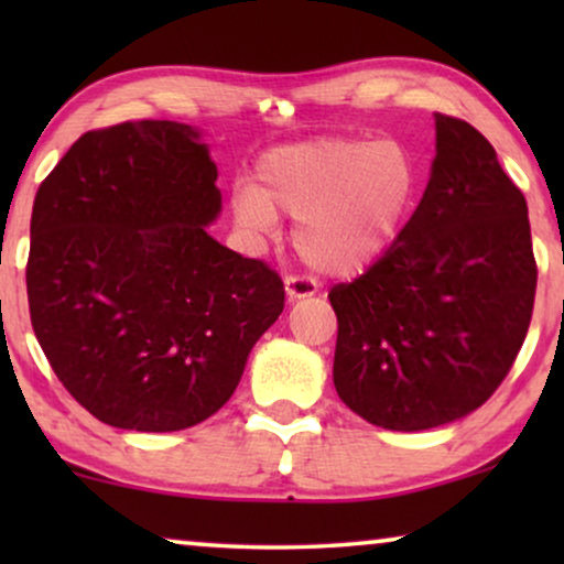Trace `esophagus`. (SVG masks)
I'll list each match as a JSON object with an SVG mask.
<instances>
[{
	"instance_id": "obj_1",
	"label": "esophagus",
	"mask_w": 564,
	"mask_h": 564,
	"mask_svg": "<svg viewBox=\"0 0 564 564\" xmlns=\"http://www.w3.org/2000/svg\"><path fill=\"white\" fill-rule=\"evenodd\" d=\"M284 292H288L290 300L311 297L318 292V282L311 280V276H305V274H290L288 280H284Z\"/></svg>"
}]
</instances>
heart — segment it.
I'll return each mask as SVG.
<instances>
[{"mask_svg":"<svg viewBox=\"0 0 564 564\" xmlns=\"http://www.w3.org/2000/svg\"><path fill=\"white\" fill-rule=\"evenodd\" d=\"M419 187L413 153L395 138H318L280 145L257 161V187L236 189L243 228L274 230L297 218L295 249L323 274H351L380 257Z\"/></svg>","mask_w":564,"mask_h":564,"instance_id":"heart-1","label":"heart"}]
</instances>
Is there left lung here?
Masks as SVG:
<instances>
[{"label": "left lung", "mask_w": 564, "mask_h": 564, "mask_svg": "<svg viewBox=\"0 0 564 564\" xmlns=\"http://www.w3.org/2000/svg\"><path fill=\"white\" fill-rule=\"evenodd\" d=\"M534 295L527 197L480 130L436 112V159L411 220L365 274L328 292L338 398L390 431L462 419L511 372Z\"/></svg>", "instance_id": "left-lung-1"}]
</instances>
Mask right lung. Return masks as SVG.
Here are the masks:
<instances>
[{"instance_id": "obj_1", "label": "right lung", "mask_w": 564, "mask_h": 564, "mask_svg": "<svg viewBox=\"0 0 564 564\" xmlns=\"http://www.w3.org/2000/svg\"><path fill=\"white\" fill-rule=\"evenodd\" d=\"M218 169L192 126L128 120L84 133L37 187L30 323L61 384L102 423L182 431L234 395L284 284L226 249Z\"/></svg>"}]
</instances>
